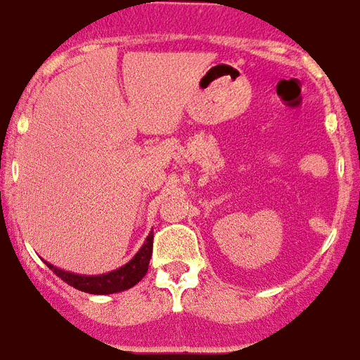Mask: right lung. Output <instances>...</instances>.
Listing matches in <instances>:
<instances>
[{
	"instance_id": "add662e5",
	"label": "right lung",
	"mask_w": 360,
	"mask_h": 360,
	"mask_svg": "<svg viewBox=\"0 0 360 360\" xmlns=\"http://www.w3.org/2000/svg\"><path fill=\"white\" fill-rule=\"evenodd\" d=\"M151 253H153V231L146 238L144 246L136 251V255L127 264L118 270L109 271V274H103V276H77V274L58 270L51 264L48 266L63 281H66L77 290L89 292V294H114V292H124L134 286L148 274Z\"/></svg>"
}]
</instances>
